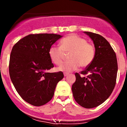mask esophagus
<instances>
[{
  "label": "esophagus",
  "instance_id": "obj_1",
  "mask_svg": "<svg viewBox=\"0 0 127 127\" xmlns=\"http://www.w3.org/2000/svg\"><path fill=\"white\" fill-rule=\"evenodd\" d=\"M69 75V73H64V76H67Z\"/></svg>",
  "mask_w": 127,
  "mask_h": 127
}]
</instances>
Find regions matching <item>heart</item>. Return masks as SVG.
Listing matches in <instances>:
<instances>
[{
    "mask_svg": "<svg viewBox=\"0 0 127 127\" xmlns=\"http://www.w3.org/2000/svg\"><path fill=\"white\" fill-rule=\"evenodd\" d=\"M67 62L58 68L60 71L70 72L76 70L81 65L86 67L91 64L95 55L94 45L88 43L85 39L78 35L72 34L61 40L60 47L51 46L49 49V56L55 64H62L65 57V54L69 53Z\"/></svg>",
    "mask_w": 127,
    "mask_h": 127,
    "instance_id": "heart-1",
    "label": "heart"
}]
</instances>
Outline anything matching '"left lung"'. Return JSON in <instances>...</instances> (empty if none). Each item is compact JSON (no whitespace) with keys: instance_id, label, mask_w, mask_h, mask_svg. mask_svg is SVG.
I'll list each match as a JSON object with an SVG mask.
<instances>
[{"instance_id":"obj_1","label":"left lung","mask_w":127,"mask_h":127,"mask_svg":"<svg viewBox=\"0 0 127 127\" xmlns=\"http://www.w3.org/2000/svg\"><path fill=\"white\" fill-rule=\"evenodd\" d=\"M93 40L95 49L94 60L81 74L75 73L72 90L75 101L83 107L91 109L102 104L112 94L118 72L116 55L110 43L103 36L84 32Z\"/></svg>"}]
</instances>
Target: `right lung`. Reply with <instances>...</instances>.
<instances>
[{
    "label": "right lung",
    "mask_w": 127,
    "mask_h": 127,
    "mask_svg": "<svg viewBox=\"0 0 127 127\" xmlns=\"http://www.w3.org/2000/svg\"><path fill=\"white\" fill-rule=\"evenodd\" d=\"M60 34H29L13 46L9 71L13 85L26 102L40 106L51 100L57 84L64 78L62 72L48 73L54 67L49 49Z\"/></svg>",
    "instance_id": "right-lung-1"
}]
</instances>
